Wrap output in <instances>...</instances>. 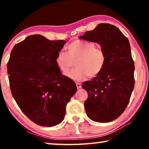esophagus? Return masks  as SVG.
Here are the masks:
<instances>
[{
	"label": "esophagus",
	"instance_id": "1",
	"mask_svg": "<svg viewBox=\"0 0 149 149\" xmlns=\"http://www.w3.org/2000/svg\"><path fill=\"white\" fill-rule=\"evenodd\" d=\"M76 86L77 89H80V88H81V85L79 83H76Z\"/></svg>",
	"mask_w": 149,
	"mask_h": 149
}]
</instances>
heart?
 I'll list each match as a JSON object with an SVG mask.
<instances>
[{
	"label": "heart",
	"mask_w": 149,
	"mask_h": 149,
	"mask_svg": "<svg viewBox=\"0 0 149 149\" xmlns=\"http://www.w3.org/2000/svg\"><path fill=\"white\" fill-rule=\"evenodd\" d=\"M75 62L76 67L66 74L70 79L81 81L99 75L107 63V54L101 48L93 42L75 40L67 46V53L59 51L55 58L56 66L66 73Z\"/></svg>",
	"instance_id": "1"
}]
</instances>
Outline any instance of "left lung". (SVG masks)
<instances>
[{
	"label": "left lung",
	"mask_w": 149,
	"mask_h": 149,
	"mask_svg": "<svg viewBox=\"0 0 149 149\" xmlns=\"http://www.w3.org/2000/svg\"><path fill=\"white\" fill-rule=\"evenodd\" d=\"M80 39L97 42L107 54L102 72L81 87L87 91L84 103L87 116L97 122H109L124 112L134 88V62L128 39L113 25L100 24Z\"/></svg>",
	"instance_id": "left-lung-1"
}]
</instances>
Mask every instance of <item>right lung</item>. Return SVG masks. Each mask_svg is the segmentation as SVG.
Here are the masks:
<instances>
[{"label": "right lung", "instance_id": "right-lung-1", "mask_svg": "<svg viewBox=\"0 0 149 149\" xmlns=\"http://www.w3.org/2000/svg\"><path fill=\"white\" fill-rule=\"evenodd\" d=\"M65 42L30 35L15 45L7 64L14 100L39 125L52 127L61 123L67 103L77 91L75 82L62 75L55 62Z\"/></svg>", "mask_w": 149, "mask_h": 149}]
</instances>
